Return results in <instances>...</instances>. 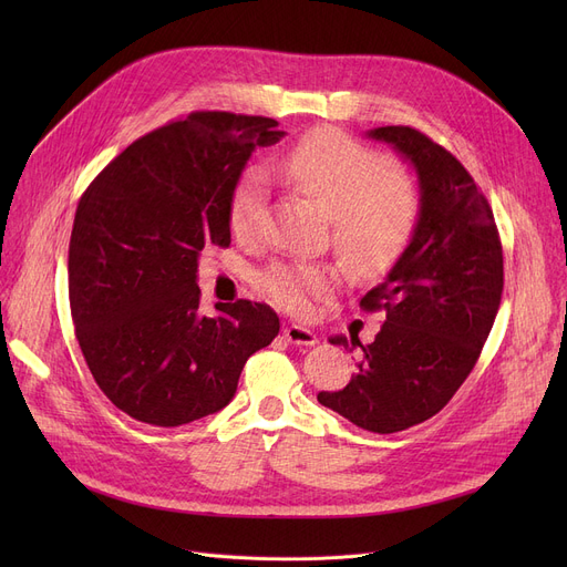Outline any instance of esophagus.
Listing matches in <instances>:
<instances>
[{
    "label": "esophagus",
    "mask_w": 567,
    "mask_h": 567,
    "mask_svg": "<svg viewBox=\"0 0 567 567\" xmlns=\"http://www.w3.org/2000/svg\"><path fill=\"white\" fill-rule=\"evenodd\" d=\"M282 336H285V340H287V342H291V344H303V347H312V344H317V336H315L312 331L303 329V326H296V323L285 326Z\"/></svg>",
    "instance_id": "obj_1"
}]
</instances>
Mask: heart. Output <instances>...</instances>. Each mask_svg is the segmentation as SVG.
Here are the masks:
<instances>
[{"mask_svg":"<svg viewBox=\"0 0 567 567\" xmlns=\"http://www.w3.org/2000/svg\"><path fill=\"white\" fill-rule=\"evenodd\" d=\"M282 167L333 218L340 255L361 274L393 264L411 241L421 218V193L411 178L393 172L391 158L340 131L321 128L282 158ZM266 216V176L248 165L229 195V227L250 241ZM271 301L289 312H310L338 287V271L323 264H274L261 276Z\"/></svg>","mask_w":567,"mask_h":567,"instance_id":"obj_1","label":"heart"}]
</instances>
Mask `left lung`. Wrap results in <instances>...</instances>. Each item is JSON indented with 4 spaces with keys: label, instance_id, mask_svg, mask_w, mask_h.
<instances>
[{
    "label": "left lung",
    "instance_id": "left-lung-1",
    "mask_svg": "<svg viewBox=\"0 0 567 567\" xmlns=\"http://www.w3.org/2000/svg\"><path fill=\"white\" fill-rule=\"evenodd\" d=\"M368 135L415 167L421 218L391 274L361 299L385 315L374 342L331 338L361 347L355 377L317 400L368 432L393 434L432 419L471 374L501 306L503 248L487 197L449 148L411 126Z\"/></svg>",
    "mask_w": 567,
    "mask_h": 567
}]
</instances>
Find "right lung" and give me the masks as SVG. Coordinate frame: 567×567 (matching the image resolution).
I'll list each match as a JSON object with an SVG mask.
<instances>
[{
    "label": "right lung",
    "instance_id": "right-lung-1",
    "mask_svg": "<svg viewBox=\"0 0 567 567\" xmlns=\"http://www.w3.org/2000/svg\"><path fill=\"white\" fill-rule=\"evenodd\" d=\"M268 116L193 112L124 148L82 193L69 246L75 338L105 398L131 419L178 427L229 404L278 315L238 299L199 312L197 259L227 248L229 195Z\"/></svg>",
    "mask_w": 567,
    "mask_h": 567
}]
</instances>
